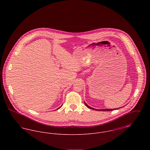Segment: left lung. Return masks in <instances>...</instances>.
<instances>
[{
	"label": "left lung",
	"instance_id": "1",
	"mask_svg": "<svg viewBox=\"0 0 150 150\" xmlns=\"http://www.w3.org/2000/svg\"><path fill=\"white\" fill-rule=\"evenodd\" d=\"M85 104H86V106L88 107V108H91V109H92V110H98V111H113V110H114L115 109H116V108H115V109H102V110H97V109H95V108H93L92 107L89 106L88 105L86 104V103H85ZM117 109H118V108H117Z\"/></svg>",
	"mask_w": 150,
	"mask_h": 150
}]
</instances>
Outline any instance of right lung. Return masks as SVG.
Segmentation results:
<instances>
[{"label":"right lung","mask_w":150,"mask_h":150,"mask_svg":"<svg viewBox=\"0 0 150 150\" xmlns=\"http://www.w3.org/2000/svg\"><path fill=\"white\" fill-rule=\"evenodd\" d=\"M60 107H59V108H60ZM59 108H58V109H59ZM58 109H57V110H58Z\"/></svg>","instance_id":"1"}]
</instances>
